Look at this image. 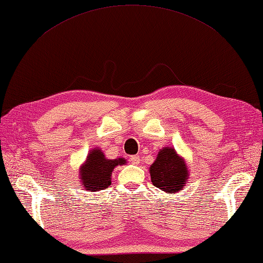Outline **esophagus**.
Wrapping results in <instances>:
<instances>
[{"label": "esophagus", "mask_w": 263, "mask_h": 263, "mask_svg": "<svg viewBox=\"0 0 263 263\" xmlns=\"http://www.w3.org/2000/svg\"><path fill=\"white\" fill-rule=\"evenodd\" d=\"M129 161L133 164H138L139 163V157H138V155H130Z\"/></svg>", "instance_id": "34e87169"}]
</instances>
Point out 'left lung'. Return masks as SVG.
I'll return each instance as SVG.
<instances>
[{"label": "left lung", "instance_id": "1", "mask_svg": "<svg viewBox=\"0 0 263 263\" xmlns=\"http://www.w3.org/2000/svg\"><path fill=\"white\" fill-rule=\"evenodd\" d=\"M149 174L152 184L167 193L179 192L184 189L189 178V170L184 160L171 147H164L159 152L149 168Z\"/></svg>", "mask_w": 263, "mask_h": 263}]
</instances>
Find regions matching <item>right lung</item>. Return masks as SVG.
<instances>
[{
	"mask_svg": "<svg viewBox=\"0 0 263 263\" xmlns=\"http://www.w3.org/2000/svg\"><path fill=\"white\" fill-rule=\"evenodd\" d=\"M124 159L109 160L101 149H93L88 154L87 161L80 169L83 186L89 192H98L108 189L111 184V174L115 167L124 164Z\"/></svg>",
	"mask_w": 263,
	"mask_h": 263,
	"instance_id": "1",
	"label": "right lung"
}]
</instances>
